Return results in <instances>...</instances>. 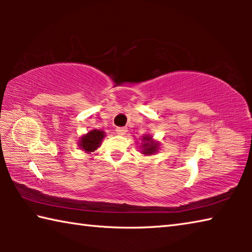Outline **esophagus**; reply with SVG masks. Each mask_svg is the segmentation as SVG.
<instances>
[{"label": "esophagus", "mask_w": 252, "mask_h": 252, "mask_svg": "<svg viewBox=\"0 0 252 252\" xmlns=\"http://www.w3.org/2000/svg\"><path fill=\"white\" fill-rule=\"evenodd\" d=\"M117 133L118 134H120V135H125L126 132H127V130H126V127H123V126H119V127H117Z\"/></svg>", "instance_id": "34e87169"}]
</instances>
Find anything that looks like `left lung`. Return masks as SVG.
<instances>
[{"label":"left lung","instance_id":"8db88e82","mask_svg":"<svg viewBox=\"0 0 252 252\" xmlns=\"http://www.w3.org/2000/svg\"><path fill=\"white\" fill-rule=\"evenodd\" d=\"M142 153L146 156H151V155H155V153L159 150V142L155 141V140L152 139L151 135H144L142 138Z\"/></svg>","mask_w":252,"mask_h":252}]
</instances>
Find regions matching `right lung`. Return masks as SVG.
I'll list each match as a JSON object with an SVG mask.
<instances>
[{
    "label": "right lung",
    "instance_id": "obj_1",
    "mask_svg": "<svg viewBox=\"0 0 252 252\" xmlns=\"http://www.w3.org/2000/svg\"><path fill=\"white\" fill-rule=\"evenodd\" d=\"M104 135L105 133L103 131L93 129L90 132H88L87 134L81 136L79 141V148L82 149L87 153L94 152L101 146V141L104 138Z\"/></svg>",
    "mask_w": 252,
    "mask_h": 252
}]
</instances>
